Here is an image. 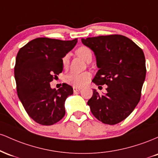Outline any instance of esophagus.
Instances as JSON below:
<instances>
[{
    "label": "esophagus",
    "mask_w": 158,
    "mask_h": 158,
    "mask_svg": "<svg viewBox=\"0 0 158 158\" xmlns=\"http://www.w3.org/2000/svg\"><path fill=\"white\" fill-rule=\"evenodd\" d=\"M81 89V88H77V87H73V91H74V93H76V92L80 91Z\"/></svg>",
    "instance_id": "esophagus-1"
}]
</instances>
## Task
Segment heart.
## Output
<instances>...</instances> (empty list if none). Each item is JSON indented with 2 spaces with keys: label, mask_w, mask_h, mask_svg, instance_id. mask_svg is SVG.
<instances>
[{
  "label": "heart",
  "mask_w": 158,
  "mask_h": 158,
  "mask_svg": "<svg viewBox=\"0 0 158 158\" xmlns=\"http://www.w3.org/2000/svg\"><path fill=\"white\" fill-rule=\"evenodd\" d=\"M76 54L82 59L86 62L91 61L93 59V53L91 50L88 47L81 46L76 50ZM69 64L68 55L64 56L62 59V64L64 68H67ZM91 75L88 72H84L81 73H77L71 72L65 76L64 81L69 85H73V87H81L86 85L90 80Z\"/></svg>",
  "instance_id": "obj_1"
}]
</instances>
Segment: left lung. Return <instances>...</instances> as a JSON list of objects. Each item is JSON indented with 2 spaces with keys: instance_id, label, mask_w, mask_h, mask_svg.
<instances>
[{
  "instance_id": "obj_1",
  "label": "left lung",
  "mask_w": 158,
  "mask_h": 158,
  "mask_svg": "<svg viewBox=\"0 0 158 158\" xmlns=\"http://www.w3.org/2000/svg\"><path fill=\"white\" fill-rule=\"evenodd\" d=\"M81 42L96 56L99 70L92 81L108 86L102 95L94 89L88 105L100 122L117 124L131 114L140 99L146 73L144 53L133 41L121 35L81 39Z\"/></svg>"
}]
</instances>
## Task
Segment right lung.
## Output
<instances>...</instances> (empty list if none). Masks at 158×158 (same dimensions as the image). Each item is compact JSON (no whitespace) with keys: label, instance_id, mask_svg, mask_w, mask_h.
I'll list each match as a JSON object with an SVG mask.
<instances>
[{"label":"right lung","instance_id":"obj_1","mask_svg":"<svg viewBox=\"0 0 158 158\" xmlns=\"http://www.w3.org/2000/svg\"><path fill=\"white\" fill-rule=\"evenodd\" d=\"M77 41V39L38 38L18 52L15 66L18 96L28 115L39 124L51 126L64 117L65 100L73 94V88L63 83L56 90L50 83L62 72L63 57Z\"/></svg>","mask_w":158,"mask_h":158}]
</instances>
